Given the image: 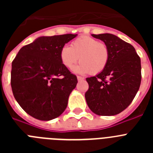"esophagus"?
<instances>
[{"instance_id": "esophagus-1", "label": "esophagus", "mask_w": 153, "mask_h": 153, "mask_svg": "<svg viewBox=\"0 0 153 153\" xmlns=\"http://www.w3.org/2000/svg\"><path fill=\"white\" fill-rule=\"evenodd\" d=\"M77 79H78V81L83 80V79H84V78L82 77V76H77Z\"/></svg>"}]
</instances>
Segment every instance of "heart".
Instances as JSON below:
<instances>
[{
	"mask_svg": "<svg viewBox=\"0 0 153 153\" xmlns=\"http://www.w3.org/2000/svg\"><path fill=\"white\" fill-rule=\"evenodd\" d=\"M79 64L74 71L80 74L90 73L92 75L100 74L107 66L109 51L107 45L88 36H80L71 43L70 47L64 46L60 53L62 64L72 68L78 60Z\"/></svg>",
	"mask_w": 153,
	"mask_h": 153,
	"instance_id": "obj_1",
	"label": "heart"
}]
</instances>
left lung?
<instances>
[{"mask_svg":"<svg viewBox=\"0 0 153 153\" xmlns=\"http://www.w3.org/2000/svg\"><path fill=\"white\" fill-rule=\"evenodd\" d=\"M109 51L107 66L95 76L86 78V103L99 116H114L129 106L141 83V60L131 44L111 33L92 34Z\"/></svg>","mask_w":153,"mask_h":153,"instance_id":"8db88e82","label":"left lung"}]
</instances>
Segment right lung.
<instances>
[{"label":"right lung","mask_w":153,"mask_h":153,"mask_svg":"<svg viewBox=\"0 0 153 153\" xmlns=\"http://www.w3.org/2000/svg\"><path fill=\"white\" fill-rule=\"evenodd\" d=\"M77 34L40 36L19 51L12 62L13 97L33 118L49 121L60 117L77 78L61 63L62 47Z\"/></svg>","instance_id":"add662e5"}]
</instances>
